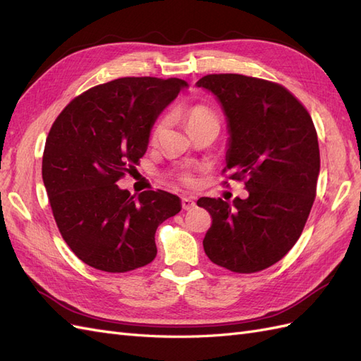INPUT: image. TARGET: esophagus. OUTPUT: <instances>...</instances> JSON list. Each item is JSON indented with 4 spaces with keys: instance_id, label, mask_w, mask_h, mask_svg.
I'll return each mask as SVG.
<instances>
[{
    "instance_id": "1",
    "label": "esophagus",
    "mask_w": 361,
    "mask_h": 361,
    "mask_svg": "<svg viewBox=\"0 0 361 361\" xmlns=\"http://www.w3.org/2000/svg\"><path fill=\"white\" fill-rule=\"evenodd\" d=\"M182 207L185 211H190L194 209L195 207V202L191 197H182Z\"/></svg>"
}]
</instances>
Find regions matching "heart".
Returning <instances> with one entry per match:
<instances>
[{"label": "heart", "mask_w": 361, "mask_h": 361, "mask_svg": "<svg viewBox=\"0 0 361 361\" xmlns=\"http://www.w3.org/2000/svg\"><path fill=\"white\" fill-rule=\"evenodd\" d=\"M182 120L185 122V125H187L190 133H192V130L199 129L202 126H206V125H216L218 126V118L215 116V113L211 110L209 106L206 105H192L190 108H187L182 113ZM164 126H166V118H158L155 125L152 126V133H150V138L152 141H157L158 137L161 135ZM178 179L185 183V185H192L194 183V176L191 171H182L178 174Z\"/></svg>", "instance_id": "1"}]
</instances>
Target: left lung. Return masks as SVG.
Returning a JSON list of instances; mask_svg holds the SVG:
<instances>
[{
    "label": "left lung",
    "mask_w": 361,
    "mask_h": 361,
    "mask_svg": "<svg viewBox=\"0 0 361 361\" xmlns=\"http://www.w3.org/2000/svg\"><path fill=\"white\" fill-rule=\"evenodd\" d=\"M227 116V179L244 182L247 199L202 197L211 214L203 239L215 265L239 274L257 272L285 257L298 241L316 197L321 167L318 135L305 106L281 84L238 73L197 81ZM223 185L228 183L227 180Z\"/></svg>",
    "instance_id": "left-lung-1"
}]
</instances>
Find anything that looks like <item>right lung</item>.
<instances>
[{
  "label": "right lung",
  "mask_w": 361,
  "mask_h": 361,
  "mask_svg": "<svg viewBox=\"0 0 361 361\" xmlns=\"http://www.w3.org/2000/svg\"><path fill=\"white\" fill-rule=\"evenodd\" d=\"M187 85L179 78L125 76L76 96L52 123L42 178L71 250L105 272H128L157 256L155 232L180 211L178 195L117 182L135 169L158 114Z\"/></svg>",
  "instance_id": "1"
}]
</instances>
